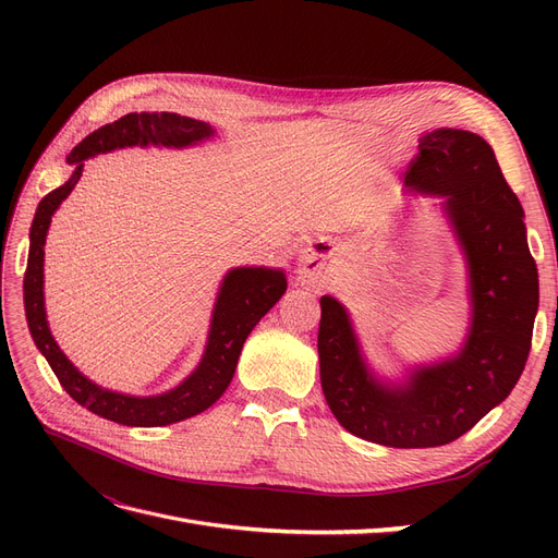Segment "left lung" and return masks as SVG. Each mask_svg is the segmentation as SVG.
<instances>
[{"label": "left lung", "instance_id": "8db88e82", "mask_svg": "<svg viewBox=\"0 0 558 558\" xmlns=\"http://www.w3.org/2000/svg\"><path fill=\"white\" fill-rule=\"evenodd\" d=\"M214 137V130L205 121H195L189 116H179L170 111H137L118 118L116 123L95 130L88 134L74 150L66 156V162L74 165V174L66 179L60 189L48 193L37 207L35 221L29 230V256L23 281L25 295V316L29 335L37 349L44 353L50 369H53L60 386L70 393L81 408L88 412L116 421L123 426H170L177 421L195 416L223 396L228 388L242 347L248 332L256 328L258 320L275 307V302L286 293V275L281 269L269 267H234L226 275L211 314V326L205 353L199 365L185 377L177 388L160 396H130L118 393L88 379L78 367L64 356L58 347L56 337L50 335L46 320V302H44V244L50 226V216L74 191L83 174V162L99 154H111L116 148L132 146H167V148H185L195 146ZM326 400L330 412L337 416L342 426L351 421L347 408L344 386L328 388Z\"/></svg>", "mask_w": 558, "mask_h": 558}]
</instances>
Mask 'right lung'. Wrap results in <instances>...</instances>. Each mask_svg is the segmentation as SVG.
<instances>
[{
  "label": "right lung",
  "instance_id": "right-lung-1",
  "mask_svg": "<svg viewBox=\"0 0 558 558\" xmlns=\"http://www.w3.org/2000/svg\"><path fill=\"white\" fill-rule=\"evenodd\" d=\"M408 189L445 197L470 279L472 318L456 356L418 367L410 379L379 381L363 361L347 310L320 307L318 361L324 393L344 386L351 433L384 447H440L468 433L510 396L531 351L537 314V267L526 244L523 209L494 148L480 134L437 128L418 137Z\"/></svg>",
  "mask_w": 558,
  "mask_h": 558
}]
</instances>
